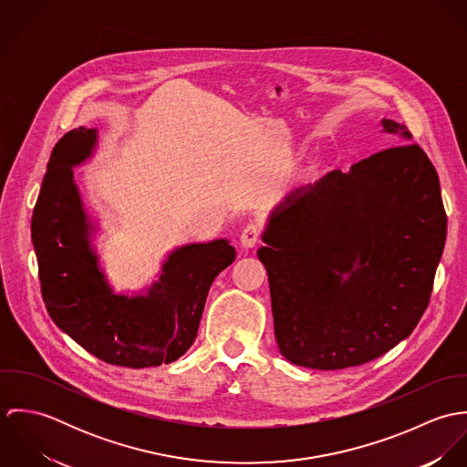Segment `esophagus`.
<instances>
[{"mask_svg": "<svg viewBox=\"0 0 467 467\" xmlns=\"http://www.w3.org/2000/svg\"><path fill=\"white\" fill-rule=\"evenodd\" d=\"M261 235H263V226L259 223H250L241 234V244L244 248H254L261 241Z\"/></svg>", "mask_w": 467, "mask_h": 467, "instance_id": "obj_1", "label": "esophagus"}]
</instances>
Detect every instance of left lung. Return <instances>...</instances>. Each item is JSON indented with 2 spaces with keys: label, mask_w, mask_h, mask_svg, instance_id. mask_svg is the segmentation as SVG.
Returning a JSON list of instances; mask_svg holds the SVG:
<instances>
[{
  "label": "left lung",
  "mask_w": 467,
  "mask_h": 467,
  "mask_svg": "<svg viewBox=\"0 0 467 467\" xmlns=\"http://www.w3.org/2000/svg\"><path fill=\"white\" fill-rule=\"evenodd\" d=\"M381 124L410 140L406 126ZM446 228L439 176L419 143L387 147L298 189L273 213L259 250L280 352L317 370L389 352L430 304Z\"/></svg>",
  "instance_id": "obj_1"
}]
</instances>
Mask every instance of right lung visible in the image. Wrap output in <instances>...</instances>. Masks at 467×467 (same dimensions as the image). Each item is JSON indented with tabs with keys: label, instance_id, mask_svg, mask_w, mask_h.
I'll list each match as a JSON object with an SVG mask.
<instances>
[{
	"label": "right lung",
	"instance_id": "add662e5",
	"mask_svg": "<svg viewBox=\"0 0 467 467\" xmlns=\"http://www.w3.org/2000/svg\"><path fill=\"white\" fill-rule=\"evenodd\" d=\"M97 133L78 128L54 147L32 215V241L48 315L95 358L119 367L172 363L198 336L213 278L235 261L226 239L176 250L147 296L113 295L86 239L71 165L91 154Z\"/></svg>",
	"mask_w": 467,
	"mask_h": 467
}]
</instances>
